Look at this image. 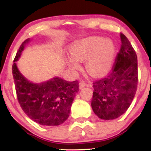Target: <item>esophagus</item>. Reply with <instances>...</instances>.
<instances>
[{"label": "esophagus", "instance_id": "obj_1", "mask_svg": "<svg viewBox=\"0 0 151 151\" xmlns=\"http://www.w3.org/2000/svg\"><path fill=\"white\" fill-rule=\"evenodd\" d=\"M85 86H91V85H90V84H87L85 81H81L79 82V88H80V89L84 87Z\"/></svg>", "mask_w": 151, "mask_h": 151}]
</instances>
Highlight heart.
Here are the masks:
<instances>
[{"label":"heart","instance_id":"heart-1","mask_svg":"<svg viewBox=\"0 0 151 151\" xmlns=\"http://www.w3.org/2000/svg\"><path fill=\"white\" fill-rule=\"evenodd\" d=\"M69 65L73 69L79 67V61L88 59L86 62L87 70L93 75L107 72L114 60L116 47L110 40L99 37H91L77 41L71 47Z\"/></svg>","mask_w":151,"mask_h":151}]
</instances>
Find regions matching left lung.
<instances>
[{
	"label": "left lung",
	"mask_w": 151,
	"mask_h": 151,
	"mask_svg": "<svg viewBox=\"0 0 151 151\" xmlns=\"http://www.w3.org/2000/svg\"><path fill=\"white\" fill-rule=\"evenodd\" d=\"M121 48L111 71L106 77L93 82L94 91L91 107L104 120L121 116L129 108L138 86V60L131 42L120 33Z\"/></svg>",
	"instance_id": "obj_1"
}]
</instances>
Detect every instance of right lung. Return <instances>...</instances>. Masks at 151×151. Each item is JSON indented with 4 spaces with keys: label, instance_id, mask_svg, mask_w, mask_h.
<instances>
[{
    "label": "right lung",
    "instance_id": "add662e5",
    "mask_svg": "<svg viewBox=\"0 0 151 151\" xmlns=\"http://www.w3.org/2000/svg\"><path fill=\"white\" fill-rule=\"evenodd\" d=\"M30 40L22 43L12 66L17 98L22 111L42 126H59L68 119L71 106L79 91V81H67L59 77L33 84L27 81L17 68L16 62Z\"/></svg>",
    "mask_w": 151,
    "mask_h": 151
}]
</instances>
